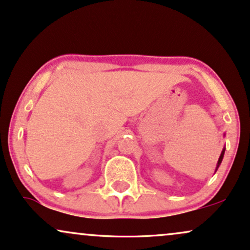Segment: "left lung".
I'll use <instances>...</instances> for the list:
<instances>
[{"mask_svg":"<svg viewBox=\"0 0 250 250\" xmlns=\"http://www.w3.org/2000/svg\"><path fill=\"white\" fill-rule=\"evenodd\" d=\"M225 151H226V148L224 147V149H222V152H221V154H220V158H219V160H218V164H216V167H215V172L218 171L219 166L221 165V163H222V159H224V154H225Z\"/></svg>","mask_w":250,"mask_h":250,"instance_id":"8db88e82","label":"left lung"}]
</instances>
